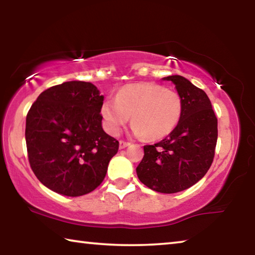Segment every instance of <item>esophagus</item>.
<instances>
[{"label":"esophagus","mask_w":255,"mask_h":255,"mask_svg":"<svg viewBox=\"0 0 255 255\" xmlns=\"http://www.w3.org/2000/svg\"><path fill=\"white\" fill-rule=\"evenodd\" d=\"M129 145H130V143H128V141H125V140H120L119 141V148L120 149L126 148L127 146H129Z\"/></svg>","instance_id":"obj_1"}]
</instances>
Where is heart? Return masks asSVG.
Segmentation results:
<instances>
[{"label": "heart", "instance_id": "obj_1", "mask_svg": "<svg viewBox=\"0 0 255 255\" xmlns=\"http://www.w3.org/2000/svg\"><path fill=\"white\" fill-rule=\"evenodd\" d=\"M182 115V100L176 92L155 83L125 85L116 100H107L101 116L107 131L118 135L131 117V132L158 140L174 130Z\"/></svg>", "mask_w": 255, "mask_h": 255}]
</instances>
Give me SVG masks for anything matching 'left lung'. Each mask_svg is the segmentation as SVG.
Here are the masks:
<instances>
[{"instance_id": "left-lung-1", "label": "left lung", "mask_w": 255, "mask_h": 255, "mask_svg": "<svg viewBox=\"0 0 255 255\" xmlns=\"http://www.w3.org/2000/svg\"><path fill=\"white\" fill-rule=\"evenodd\" d=\"M171 81L182 100V115L169 136L144 146V157L136 167L138 179L161 193H175L204 178L213 163L217 143V118L205 91L181 75Z\"/></svg>"}]
</instances>
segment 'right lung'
I'll list each match as a JSON object with an SVG mask.
<instances>
[{
	"instance_id": "right-lung-1",
	"label": "right lung",
	"mask_w": 255,
	"mask_h": 255,
	"mask_svg": "<svg viewBox=\"0 0 255 255\" xmlns=\"http://www.w3.org/2000/svg\"><path fill=\"white\" fill-rule=\"evenodd\" d=\"M103 99L94 84L70 81L40 93L25 119L30 166L54 192L79 197L105 179L119 141L102 128Z\"/></svg>"
}]
</instances>
